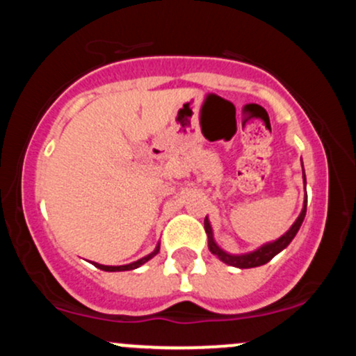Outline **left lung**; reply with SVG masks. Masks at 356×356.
Listing matches in <instances>:
<instances>
[{
	"instance_id": "obj_1",
	"label": "left lung",
	"mask_w": 356,
	"mask_h": 356,
	"mask_svg": "<svg viewBox=\"0 0 356 356\" xmlns=\"http://www.w3.org/2000/svg\"><path fill=\"white\" fill-rule=\"evenodd\" d=\"M301 165H303V161H301ZM303 184H305V192H306V175H305V167H303ZM306 204H308V195L305 194V201H303V209H301L300 216H298L295 222L291 224L288 231L284 232L283 236L275 241H269V243L261 244L259 248H256L254 251H249V252H241V254H232V252L224 251L222 248L216 243L214 239V231H212L211 226V220L206 216L204 219V229H206L207 234V246H209V251L214 256H218V259L222 261V263L229 264V266L239 268V269H248V268H257V266H263V264L269 263L276 254H280L283 249H286L289 246L295 236L300 231L301 224H303L305 216H306Z\"/></svg>"
}]
</instances>
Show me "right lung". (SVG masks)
<instances>
[{"mask_svg": "<svg viewBox=\"0 0 356 356\" xmlns=\"http://www.w3.org/2000/svg\"><path fill=\"white\" fill-rule=\"evenodd\" d=\"M159 249H161V243H157V246H155V249H154L152 252H150V254L140 257V259L134 261V263L122 264V266H107V264H99V263H95V261H92V264H93V266H95V268L102 269V271H108V273H115V271H132V269L140 268L142 264L147 263V261L152 259V257L159 252Z\"/></svg>", "mask_w": 356, "mask_h": 356, "instance_id": "add662e5", "label": "right lung"}]
</instances>
